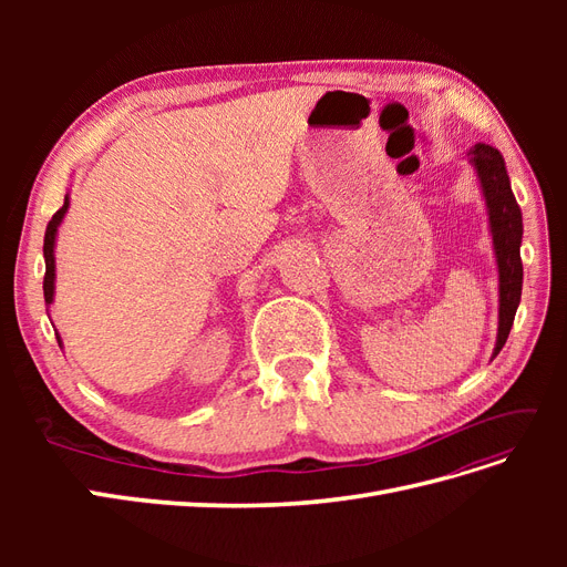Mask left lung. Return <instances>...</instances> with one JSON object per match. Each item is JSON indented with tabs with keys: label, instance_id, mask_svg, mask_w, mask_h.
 <instances>
[{
	"label": "left lung",
	"instance_id": "8db88e82",
	"mask_svg": "<svg viewBox=\"0 0 567 567\" xmlns=\"http://www.w3.org/2000/svg\"><path fill=\"white\" fill-rule=\"evenodd\" d=\"M468 158L480 177V186H483L496 267H499V333H496L494 348L496 357L506 346L523 293V215L516 196L511 192V179L502 153L489 144H475L468 151Z\"/></svg>",
	"mask_w": 567,
	"mask_h": 567
}]
</instances>
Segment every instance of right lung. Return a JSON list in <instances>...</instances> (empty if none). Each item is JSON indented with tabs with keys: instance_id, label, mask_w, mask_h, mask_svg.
I'll list each match as a JSON object with an SVG mask.
<instances>
[{
	"instance_id": "obj_1",
	"label": "right lung",
	"mask_w": 567,
	"mask_h": 567,
	"mask_svg": "<svg viewBox=\"0 0 567 567\" xmlns=\"http://www.w3.org/2000/svg\"><path fill=\"white\" fill-rule=\"evenodd\" d=\"M65 210H68V196H65L61 208L54 213V217L49 219L47 231H44V265H47V271H44V302L47 305H51V300H54V277H56V274H54V267H56L54 265V244H56V229L61 225ZM56 340L61 346L59 336H56Z\"/></svg>"
}]
</instances>
